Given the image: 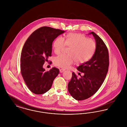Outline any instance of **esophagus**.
Returning a JSON list of instances; mask_svg holds the SVG:
<instances>
[{"instance_id":"obj_1","label":"esophagus","mask_w":127,"mask_h":127,"mask_svg":"<svg viewBox=\"0 0 127 127\" xmlns=\"http://www.w3.org/2000/svg\"><path fill=\"white\" fill-rule=\"evenodd\" d=\"M65 70L64 69H62H62H60V72L61 73L63 72H64Z\"/></svg>"}]
</instances>
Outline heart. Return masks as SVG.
<instances>
[{"mask_svg":"<svg viewBox=\"0 0 127 127\" xmlns=\"http://www.w3.org/2000/svg\"><path fill=\"white\" fill-rule=\"evenodd\" d=\"M70 47L68 55H61L54 59L55 65L62 68H67L75 61L83 64L90 60L96 50V43L94 39L88 38L83 34L70 33L66 35V39L57 37L53 43L55 53L60 54L65 46Z\"/></svg>","mask_w":127,"mask_h":127,"instance_id":"obj_1","label":"heart"}]
</instances>
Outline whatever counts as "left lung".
<instances>
[{"label":"left lung","mask_w":127,"mask_h":127,"mask_svg":"<svg viewBox=\"0 0 127 127\" xmlns=\"http://www.w3.org/2000/svg\"><path fill=\"white\" fill-rule=\"evenodd\" d=\"M96 43V50L90 61L81 64L77 69L83 72L78 78L72 72L71 79L68 84V91L75 99L82 100L93 96L102 84L108 71L109 52L102 39L91 32Z\"/></svg>","instance_id":"obj_1"}]
</instances>
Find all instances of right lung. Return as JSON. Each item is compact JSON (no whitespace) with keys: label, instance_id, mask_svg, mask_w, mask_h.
<instances>
[{"label":"right lung","instance_id":"add662e5","mask_svg":"<svg viewBox=\"0 0 127 127\" xmlns=\"http://www.w3.org/2000/svg\"><path fill=\"white\" fill-rule=\"evenodd\" d=\"M65 31L43 27L34 31L25 43L21 56V73L32 92L42 94L49 91L59 73L52 67L45 71L43 66L51 56L52 45L55 39Z\"/></svg>","mask_w":127,"mask_h":127}]
</instances>
